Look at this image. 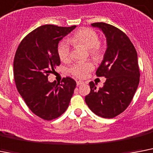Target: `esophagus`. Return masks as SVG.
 Listing matches in <instances>:
<instances>
[{
    "instance_id": "esophagus-1",
    "label": "esophagus",
    "mask_w": 153,
    "mask_h": 153,
    "mask_svg": "<svg viewBox=\"0 0 153 153\" xmlns=\"http://www.w3.org/2000/svg\"><path fill=\"white\" fill-rule=\"evenodd\" d=\"M83 83H84V82H82V81H77L76 82V84H77V85H82V84H83Z\"/></svg>"
}]
</instances>
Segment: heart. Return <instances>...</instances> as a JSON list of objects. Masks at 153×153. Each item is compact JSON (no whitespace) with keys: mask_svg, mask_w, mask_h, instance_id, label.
Masks as SVG:
<instances>
[{"mask_svg":"<svg viewBox=\"0 0 153 153\" xmlns=\"http://www.w3.org/2000/svg\"><path fill=\"white\" fill-rule=\"evenodd\" d=\"M69 42L73 45H82L89 48V55L95 59H101L105 53V45L99 41V36L94 30L82 28L76 31ZM57 54L62 62L68 63L71 60V48L67 41H62L57 46ZM94 69V64L90 61L79 62L71 67L70 73L76 78L83 79Z\"/></svg>","mask_w":153,"mask_h":153,"instance_id":"heart-1","label":"heart"}]
</instances>
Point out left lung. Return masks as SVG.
I'll use <instances>...</instances> for the list:
<instances>
[{"instance_id": "left-lung-1", "label": "left lung", "mask_w": 153, "mask_h": 153, "mask_svg": "<svg viewBox=\"0 0 153 153\" xmlns=\"http://www.w3.org/2000/svg\"><path fill=\"white\" fill-rule=\"evenodd\" d=\"M100 28L107 38V50L96 71L105 77L102 88L89 82L90 93L85 96L86 105L97 115L111 119L126 109L134 96L140 81L137 51L126 33L105 23H92Z\"/></svg>"}]
</instances>
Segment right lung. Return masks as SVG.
Returning <instances> with one entry per match:
<instances>
[{
    "instance_id": "right-lung-1",
    "label": "right lung",
    "mask_w": 153,
    "mask_h": 153,
    "mask_svg": "<svg viewBox=\"0 0 153 153\" xmlns=\"http://www.w3.org/2000/svg\"><path fill=\"white\" fill-rule=\"evenodd\" d=\"M75 27L41 26L21 41L16 52L13 73L16 88L30 110L42 120L59 117L74 94V79L66 77L61 83L49 82L48 76L60 64L58 43Z\"/></svg>"
}]
</instances>
